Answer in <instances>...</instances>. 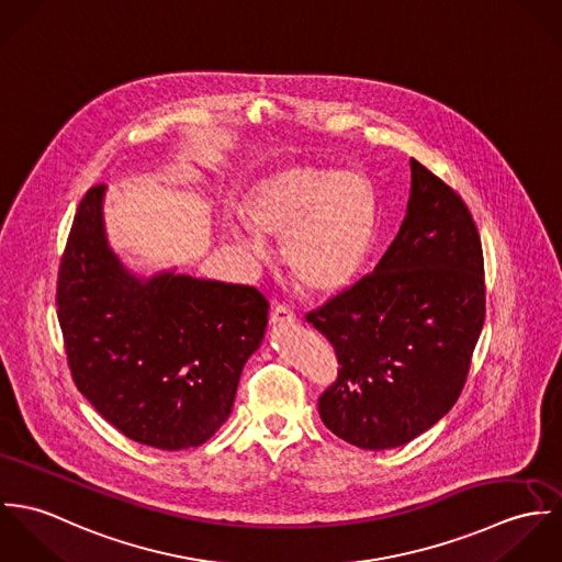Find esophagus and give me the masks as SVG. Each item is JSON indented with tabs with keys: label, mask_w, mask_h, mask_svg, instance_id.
Wrapping results in <instances>:
<instances>
[{
	"label": "esophagus",
	"mask_w": 562,
	"mask_h": 562,
	"mask_svg": "<svg viewBox=\"0 0 562 562\" xmlns=\"http://www.w3.org/2000/svg\"><path fill=\"white\" fill-rule=\"evenodd\" d=\"M270 322L274 326H285V324H294L296 322V314L288 307V305H274L272 314H270Z\"/></svg>",
	"instance_id": "34e87169"
}]
</instances>
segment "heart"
Segmentation results:
<instances>
[{"label": "heart", "instance_id": "obj_1", "mask_svg": "<svg viewBox=\"0 0 562 562\" xmlns=\"http://www.w3.org/2000/svg\"><path fill=\"white\" fill-rule=\"evenodd\" d=\"M238 210L248 229L229 225L232 241L263 255L261 238L283 240L288 270L312 292L350 283L372 240V190L355 170L281 166L246 188Z\"/></svg>", "mask_w": 562, "mask_h": 562}]
</instances>
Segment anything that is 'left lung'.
I'll return each mask as SVG.
<instances>
[{
  "instance_id": "8db88e82",
  "label": "left lung",
  "mask_w": 562,
  "mask_h": 562,
  "mask_svg": "<svg viewBox=\"0 0 562 562\" xmlns=\"http://www.w3.org/2000/svg\"><path fill=\"white\" fill-rule=\"evenodd\" d=\"M476 223L443 179L411 160L401 232L372 274L310 312L337 379L318 398L324 426L363 450L398 448L459 401L484 324Z\"/></svg>"
}]
</instances>
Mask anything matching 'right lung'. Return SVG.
<instances>
[{
    "instance_id": "1",
    "label": "right lung",
    "mask_w": 562,
    "mask_h": 562,
    "mask_svg": "<svg viewBox=\"0 0 562 562\" xmlns=\"http://www.w3.org/2000/svg\"><path fill=\"white\" fill-rule=\"evenodd\" d=\"M101 196L103 186L83 194L58 270L56 307L74 383L138 443L201 446L232 413L270 305L248 285L172 272L138 281L105 244Z\"/></svg>"
}]
</instances>
